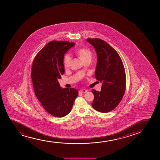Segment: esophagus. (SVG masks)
Here are the masks:
<instances>
[{
	"label": "esophagus",
	"mask_w": 160,
	"mask_h": 160,
	"mask_svg": "<svg viewBox=\"0 0 160 160\" xmlns=\"http://www.w3.org/2000/svg\"><path fill=\"white\" fill-rule=\"evenodd\" d=\"M88 92V90H86V89H82V90H80L79 91V93H86Z\"/></svg>",
	"instance_id": "1"
}]
</instances>
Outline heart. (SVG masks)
<instances>
[{
    "label": "heart",
    "mask_w": 160,
    "mask_h": 160,
    "mask_svg": "<svg viewBox=\"0 0 160 160\" xmlns=\"http://www.w3.org/2000/svg\"><path fill=\"white\" fill-rule=\"evenodd\" d=\"M80 59L83 62L87 59H91L92 54L91 51L86 48H81L78 49L76 52ZM71 62V58L69 55H66L63 58V65L65 68H69Z\"/></svg>",
    "instance_id": "b5f03b06"
}]
</instances>
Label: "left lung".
Masks as SVG:
<instances>
[{"instance_id":"8db88e82","label":"left lung","mask_w":160,"mask_h":160,"mask_svg":"<svg viewBox=\"0 0 160 160\" xmlns=\"http://www.w3.org/2000/svg\"><path fill=\"white\" fill-rule=\"evenodd\" d=\"M97 55L95 77L102 82L101 92L92 89L94 95L92 108L102 113H108L119 104L126 88V76L122 59L108 43L99 38H88Z\"/></svg>"}]
</instances>
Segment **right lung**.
<instances>
[{
	"mask_svg": "<svg viewBox=\"0 0 160 160\" xmlns=\"http://www.w3.org/2000/svg\"><path fill=\"white\" fill-rule=\"evenodd\" d=\"M74 45L53 40L40 50L33 61L31 77L34 93L44 109L55 117L68 114L78 95L74 88L62 89L58 80L64 73V54Z\"/></svg>",
	"mask_w": 160,
	"mask_h": 160,
	"instance_id": "obj_1",
	"label": "right lung"
}]
</instances>
